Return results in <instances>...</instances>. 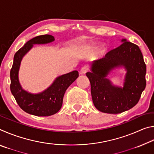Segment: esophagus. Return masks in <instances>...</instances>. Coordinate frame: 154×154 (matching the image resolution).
Instances as JSON below:
<instances>
[{"instance_id": "1", "label": "esophagus", "mask_w": 154, "mask_h": 154, "mask_svg": "<svg viewBox=\"0 0 154 154\" xmlns=\"http://www.w3.org/2000/svg\"><path fill=\"white\" fill-rule=\"evenodd\" d=\"M88 71H89V67L88 66H83L82 67V69H81L80 72L81 74H85Z\"/></svg>"}]
</instances>
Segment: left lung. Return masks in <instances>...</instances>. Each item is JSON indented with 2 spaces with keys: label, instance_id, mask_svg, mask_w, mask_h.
I'll list each match as a JSON object with an SVG mask.
<instances>
[{
  "label": "left lung",
  "instance_id": "obj_1",
  "mask_svg": "<svg viewBox=\"0 0 154 154\" xmlns=\"http://www.w3.org/2000/svg\"><path fill=\"white\" fill-rule=\"evenodd\" d=\"M105 57L94 62L90 80L93 103L98 111L117 114L129 110L139 102L146 86V64L139 46L126 39ZM119 66L126 68L127 73L123 88L114 87L106 75Z\"/></svg>",
  "mask_w": 154,
  "mask_h": 154
}]
</instances>
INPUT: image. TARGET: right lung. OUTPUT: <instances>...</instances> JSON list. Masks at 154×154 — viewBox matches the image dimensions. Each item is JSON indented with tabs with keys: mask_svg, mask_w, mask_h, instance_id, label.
Here are the masks:
<instances>
[{
	"mask_svg": "<svg viewBox=\"0 0 154 154\" xmlns=\"http://www.w3.org/2000/svg\"><path fill=\"white\" fill-rule=\"evenodd\" d=\"M54 40V36L49 35L35 36L26 42L14 55L10 71V90L20 107L34 116H49L58 112L62 107L65 92L79 77L77 71L60 76L48 89L38 94H32L22 90L18 81V71L22 57L32 48L33 44L48 43Z\"/></svg>",
	"mask_w": 154,
	"mask_h": 154,
	"instance_id": "1",
	"label": "right lung"
}]
</instances>
